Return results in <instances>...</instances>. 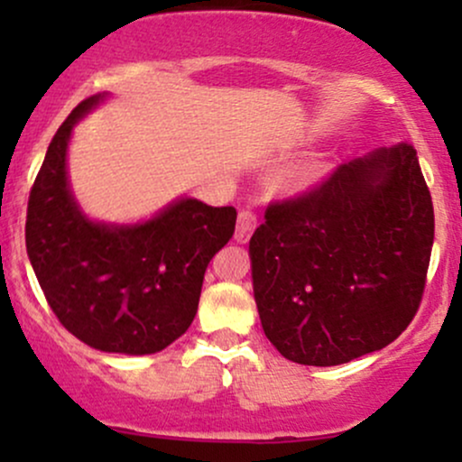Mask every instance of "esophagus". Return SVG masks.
Returning <instances> with one entry per match:
<instances>
[{
  "label": "esophagus",
  "instance_id": "obj_1",
  "mask_svg": "<svg viewBox=\"0 0 462 462\" xmlns=\"http://www.w3.org/2000/svg\"><path fill=\"white\" fill-rule=\"evenodd\" d=\"M256 215H254L252 208H243L241 213H238V221H236V241L238 243H247L249 236H252V232L256 230Z\"/></svg>",
  "mask_w": 462,
  "mask_h": 462
}]
</instances>
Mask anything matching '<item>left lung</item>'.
<instances>
[{
  "label": "left lung",
  "mask_w": 462,
  "mask_h": 462,
  "mask_svg": "<svg viewBox=\"0 0 462 462\" xmlns=\"http://www.w3.org/2000/svg\"><path fill=\"white\" fill-rule=\"evenodd\" d=\"M434 241L411 143L338 164L272 201L249 238L263 330L284 358L332 367L378 352L417 315Z\"/></svg>",
  "instance_id": "left-lung-1"
}]
</instances>
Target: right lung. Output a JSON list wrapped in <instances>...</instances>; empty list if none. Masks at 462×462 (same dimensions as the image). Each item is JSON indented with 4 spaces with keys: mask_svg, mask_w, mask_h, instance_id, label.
<instances>
[{
    "mask_svg": "<svg viewBox=\"0 0 462 462\" xmlns=\"http://www.w3.org/2000/svg\"><path fill=\"white\" fill-rule=\"evenodd\" d=\"M104 95L79 102L32 184L25 247L47 304L73 337L110 354L161 352L189 330L208 263L235 235L236 210L178 199L145 224L87 219L67 182L73 125Z\"/></svg>",
    "mask_w": 462,
    "mask_h": 462,
    "instance_id": "obj_1",
    "label": "right lung"
}]
</instances>
